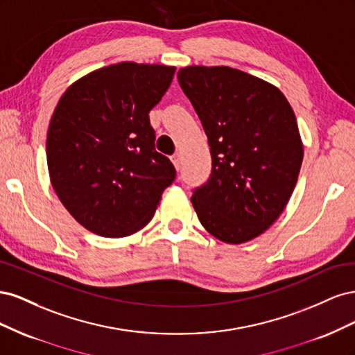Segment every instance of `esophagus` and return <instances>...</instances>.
Listing matches in <instances>:
<instances>
[{
    "label": "esophagus",
    "mask_w": 355,
    "mask_h": 355,
    "mask_svg": "<svg viewBox=\"0 0 355 355\" xmlns=\"http://www.w3.org/2000/svg\"><path fill=\"white\" fill-rule=\"evenodd\" d=\"M170 159H171V163H173V166L179 170V167H180V155L176 153V154H173L170 157Z\"/></svg>",
    "instance_id": "34e87169"
}]
</instances>
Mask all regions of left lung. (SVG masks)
I'll list each match as a JSON object with an SVG mask.
<instances>
[{
  "mask_svg": "<svg viewBox=\"0 0 355 355\" xmlns=\"http://www.w3.org/2000/svg\"><path fill=\"white\" fill-rule=\"evenodd\" d=\"M178 80L207 135L211 178L191 197L209 234L228 244L259 237L282 216L304 145L286 96L230 67L192 65Z\"/></svg>",
  "mask_w": 355,
  "mask_h": 355,
  "instance_id": "obj_1",
  "label": "left lung"
}]
</instances>
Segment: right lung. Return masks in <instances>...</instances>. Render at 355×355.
I'll return each instance as SVG.
<instances>
[{"label":"right lung","instance_id":"1","mask_svg":"<svg viewBox=\"0 0 355 355\" xmlns=\"http://www.w3.org/2000/svg\"><path fill=\"white\" fill-rule=\"evenodd\" d=\"M176 68L121 62L92 71L59 99L47 132L51 187L81 227L108 239L128 237L153 219L175 180L155 151L149 111Z\"/></svg>","mask_w":355,"mask_h":355}]
</instances>
